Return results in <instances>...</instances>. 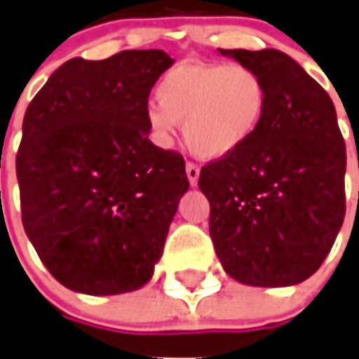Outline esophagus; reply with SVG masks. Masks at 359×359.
<instances>
[{
    "instance_id": "34e87169",
    "label": "esophagus",
    "mask_w": 359,
    "mask_h": 359,
    "mask_svg": "<svg viewBox=\"0 0 359 359\" xmlns=\"http://www.w3.org/2000/svg\"><path fill=\"white\" fill-rule=\"evenodd\" d=\"M199 168L195 164H191V162H188L186 164V175H188V180H189V184L191 186H197V180H199Z\"/></svg>"
}]
</instances>
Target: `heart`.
I'll return each instance as SVG.
<instances>
[{"label": "heart", "instance_id": "1", "mask_svg": "<svg viewBox=\"0 0 359 359\" xmlns=\"http://www.w3.org/2000/svg\"><path fill=\"white\" fill-rule=\"evenodd\" d=\"M147 123L170 144L182 123L186 145L203 160H221L245 147L262 127L269 104L267 83L256 69L232 64L182 62L168 69Z\"/></svg>", "mask_w": 359, "mask_h": 359}]
</instances>
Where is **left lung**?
<instances>
[{"instance_id":"left-lung-1","label":"left lung","mask_w":359,"mask_h":359,"mask_svg":"<svg viewBox=\"0 0 359 359\" xmlns=\"http://www.w3.org/2000/svg\"><path fill=\"white\" fill-rule=\"evenodd\" d=\"M256 69L269 104L245 147L201 170L210 236L226 275L256 287L304 282L345 219L346 151L330 95L278 49H219Z\"/></svg>"}]
</instances>
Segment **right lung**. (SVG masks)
<instances>
[{
  "mask_svg": "<svg viewBox=\"0 0 359 359\" xmlns=\"http://www.w3.org/2000/svg\"><path fill=\"white\" fill-rule=\"evenodd\" d=\"M173 62L160 49L72 58L25 110L16 154L23 229L68 290H140L162 258L189 182L184 158L149 140L147 103Z\"/></svg>",
  "mask_w": 359,
  "mask_h": 359,
  "instance_id": "1",
  "label": "right lung"
}]
</instances>
